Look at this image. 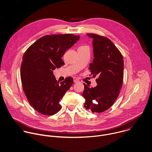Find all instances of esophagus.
<instances>
[{
	"label": "esophagus",
	"instance_id": "esophagus-1",
	"mask_svg": "<svg viewBox=\"0 0 152 152\" xmlns=\"http://www.w3.org/2000/svg\"><path fill=\"white\" fill-rule=\"evenodd\" d=\"M74 83H78V82H79V80L76 77H74Z\"/></svg>",
	"mask_w": 152,
	"mask_h": 152
}]
</instances>
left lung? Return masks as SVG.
Wrapping results in <instances>:
<instances>
[{"label": "left lung", "mask_w": 152, "mask_h": 152, "mask_svg": "<svg viewBox=\"0 0 152 152\" xmlns=\"http://www.w3.org/2000/svg\"><path fill=\"white\" fill-rule=\"evenodd\" d=\"M93 39L94 59L88 68L97 86L90 88L84 83V107L100 113L110 107L116 100L123 84V56L108 38L96 34H87ZM91 75H90V76Z\"/></svg>", "instance_id": "obj_1"}]
</instances>
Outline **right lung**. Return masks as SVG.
Returning <instances> with one entry per match:
<instances>
[{
	"label": "right lung",
	"instance_id": "1",
	"mask_svg": "<svg viewBox=\"0 0 152 152\" xmlns=\"http://www.w3.org/2000/svg\"><path fill=\"white\" fill-rule=\"evenodd\" d=\"M80 39L71 34L45 36L25 52L21 66L23 88L30 105L45 115H53L62 108L59 101L73 84L67 77L60 84L53 70L64 64L62 57Z\"/></svg>",
	"mask_w": 152,
	"mask_h": 152
}]
</instances>
